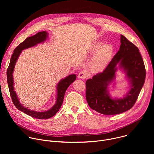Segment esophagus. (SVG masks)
<instances>
[{
    "label": "esophagus",
    "instance_id": "1",
    "mask_svg": "<svg viewBox=\"0 0 154 154\" xmlns=\"http://www.w3.org/2000/svg\"><path fill=\"white\" fill-rule=\"evenodd\" d=\"M88 77V74L85 71H81L78 74V77L79 79H85Z\"/></svg>",
    "mask_w": 154,
    "mask_h": 154
}]
</instances>
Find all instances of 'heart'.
Masks as SVG:
<instances>
[{"instance_id":"b5f03b06","label":"heart","mask_w":154,"mask_h":154,"mask_svg":"<svg viewBox=\"0 0 154 154\" xmlns=\"http://www.w3.org/2000/svg\"><path fill=\"white\" fill-rule=\"evenodd\" d=\"M99 44L94 46V49H97ZM113 52V47L109 45L102 46L97 51L91 63V69L94 71H100L103 69L108 64Z\"/></svg>"}]
</instances>
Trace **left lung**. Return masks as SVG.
<instances>
[{
    "mask_svg": "<svg viewBox=\"0 0 154 154\" xmlns=\"http://www.w3.org/2000/svg\"><path fill=\"white\" fill-rule=\"evenodd\" d=\"M119 62L131 81V90L125 98L112 100L107 94V86L115 76L116 66ZM146 69L138 48L121 35V46L105 69L86 82L88 104L97 112L113 115L122 113L133 107L145 82Z\"/></svg>",
    "mask_w": 154,
    "mask_h": 154,
    "instance_id": "1",
    "label": "left lung"
}]
</instances>
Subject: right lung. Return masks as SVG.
<instances>
[{
    "label": "right lung",
    "mask_w": 154,
    "mask_h": 154,
    "mask_svg": "<svg viewBox=\"0 0 154 154\" xmlns=\"http://www.w3.org/2000/svg\"><path fill=\"white\" fill-rule=\"evenodd\" d=\"M47 37L48 33L46 32H40L32 36L27 38L23 42H21L19 45H18L16 48L13 52L7 71V77L8 88L13 104L21 112H24V113L27 114V115L31 117L39 119H49L54 116L58 112L63 103L64 96L66 91L69 86L76 79V75L75 74H71L60 81V82L57 85V98L56 103L48 111L44 112H36L35 111L30 110V109H29L24 107L23 106H22L17 97V95L15 91H14L13 88V72L16 62L22 51L27 48L33 47L36 45L37 44L45 41Z\"/></svg>",
    "instance_id": "add662e5"
}]
</instances>
